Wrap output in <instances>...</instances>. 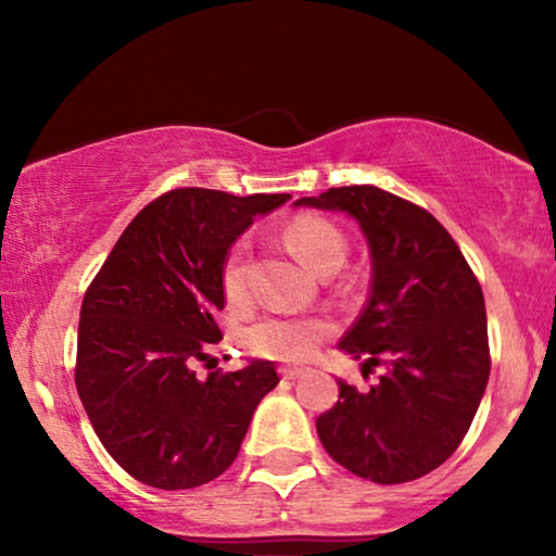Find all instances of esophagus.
Wrapping results in <instances>:
<instances>
[{
    "mask_svg": "<svg viewBox=\"0 0 556 556\" xmlns=\"http://www.w3.org/2000/svg\"><path fill=\"white\" fill-rule=\"evenodd\" d=\"M303 375H306V369H303V367H283V369H280V377H283V379H299Z\"/></svg>",
    "mask_w": 556,
    "mask_h": 556,
    "instance_id": "obj_1",
    "label": "esophagus"
}]
</instances>
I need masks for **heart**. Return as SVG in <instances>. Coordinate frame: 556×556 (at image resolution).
<instances>
[{"label": "heart", "instance_id": "1", "mask_svg": "<svg viewBox=\"0 0 556 556\" xmlns=\"http://www.w3.org/2000/svg\"><path fill=\"white\" fill-rule=\"evenodd\" d=\"M288 245L293 253L308 265L311 270L321 273L331 265H341L346 255L344 235L329 219L303 215L295 217L286 230ZM225 293L232 301L245 295V240H240L227 253L223 268ZM326 324L314 318H291V316H265L242 333V344L250 354L265 356V359L301 362L316 352L318 341L324 339Z\"/></svg>", "mask_w": 556, "mask_h": 556}]
</instances>
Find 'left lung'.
<instances>
[{"label":"left lung","instance_id":"8db88e82","mask_svg":"<svg viewBox=\"0 0 556 556\" xmlns=\"http://www.w3.org/2000/svg\"><path fill=\"white\" fill-rule=\"evenodd\" d=\"M293 207L346 212L371 257L367 306L339 349L362 371L382 364V377L367 392L337 379L339 402L316 420L321 445L375 483L422 478L466 438L489 384L481 286L445 227L384 189L339 187Z\"/></svg>","mask_w":556,"mask_h":556}]
</instances>
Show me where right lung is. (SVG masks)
Instances as JSON below:
<instances>
[{
    "label": "right lung",
    "instance_id": "add662e5",
    "mask_svg": "<svg viewBox=\"0 0 556 556\" xmlns=\"http://www.w3.org/2000/svg\"><path fill=\"white\" fill-rule=\"evenodd\" d=\"M291 194L174 189L131 219L80 306L75 387L98 440L136 481L194 489L238 458L273 362L200 377L223 339L227 250Z\"/></svg>",
    "mask_w": 556,
    "mask_h": 556
}]
</instances>
